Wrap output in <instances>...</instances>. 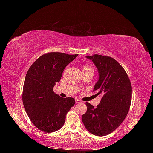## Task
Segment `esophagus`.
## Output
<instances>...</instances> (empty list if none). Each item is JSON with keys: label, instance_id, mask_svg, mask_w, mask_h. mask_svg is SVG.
I'll list each match as a JSON object with an SVG mask.
<instances>
[{"label": "esophagus", "instance_id": "1", "mask_svg": "<svg viewBox=\"0 0 153 153\" xmlns=\"http://www.w3.org/2000/svg\"><path fill=\"white\" fill-rule=\"evenodd\" d=\"M80 102V100L78 99H76V103H79Z\"/></svg>", "mask_w": 153, "mask_h": 153}]
</instances>
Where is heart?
<instances>
[{
    "instance_id": "1",
    "label": "heart",
    "mask_w": 153,
    "mask_h": 153,
    "mask_svg": "<svg viewBox=\"0 0 153 153\" xmlns=\"http://www.w3.org/2000/svg\"><path fill=\"white\" fill-rule=\"evenodd\" d=\"M82 69H92V68L89 67V66H83ZM92 70H93V69H92Z\"/></svg>"
}]
</instances>
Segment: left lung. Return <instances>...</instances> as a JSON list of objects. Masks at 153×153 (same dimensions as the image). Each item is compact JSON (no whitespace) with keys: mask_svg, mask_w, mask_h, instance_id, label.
<instances>
[{"mask_svg":"<svg viewBox=\"0 0 153 153\" xmlns=\"http://www.w3.org/2000/svg\"><path fill=\"white\" fill-rule=\"evenodd\" d=\"M92 60L99 72L94 86L96 95L102 94L97 108L86 102L87 110L82 116L84 126L91 134L105 136L121 124L128 114L131 101V85L123 67L110 56L94 54Z\"/></svg>","mask_w":153,"mask_h":153,"instance_id":"8db88e82","label":"left lung"}]
</instances>
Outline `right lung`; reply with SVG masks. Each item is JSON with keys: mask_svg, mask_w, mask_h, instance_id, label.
<instances>
[{"mask_svg": "<svg viewBox=\"0 0 153 153\" xmlns=\"http://www.w3.org/2000/svg\"><path fill=\"white\" fill-rule=\"evenodd\" d=\"M77 54L49 53L42 55L28 70L22 100L26 113L35 127L46 133L62 127L66 114L75 104L72 97L62 98L53 91L68 64Z\"/></svg>", "mask_w": 153, "mask_h": 153, "instance_id": "right-lung-1", "label": "right lung"}]
</instances>
